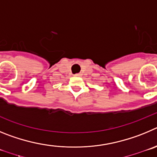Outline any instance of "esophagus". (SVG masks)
<instances>
[{
  "instance_id": "34e87169",
  "label": "esophagus",
  "mask_w": 157,
  "mask_h": 157,
  "mask_svg": "<svg viewBox=\"0 0 157 157\" xmlns=\"http://www.w3.org/2000/svg\"><path fill=\"white\" fill-rule=\"evenodd\" d=\"M75 76H77V77H80V73H77V74H75Z\"/></svg>"
}]
</instances>
